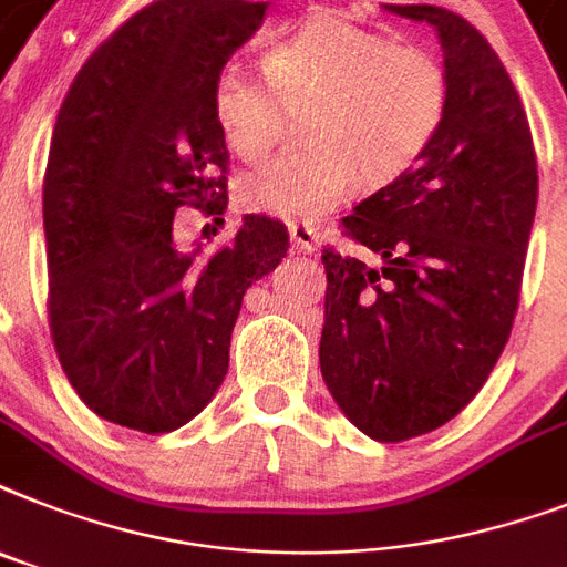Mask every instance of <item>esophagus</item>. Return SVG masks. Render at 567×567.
<instances>
[{"label":"esophagus","instance_id":"1","mask_svg":"<svg viewBox=\"0 0 567 567\" xmlns=\"http://www.w3.org/2000/svg\"><path fill=\"white\" fill-rule=\"evenodd\" d=\"M288 233H291V247L297 252H315L317 244H320V229L308 220H299V224H288Z\"/></svg>","mask_w":567,"mask_h":567}]
</instances>
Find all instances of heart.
Instances as JSON below:
<instances>
[{
	"label": "heart",
	"instance_id": "heart-1",
	"mask_svg": "<svg viewBox=\"0 0 567 567\" xmlns=\"http://www.w3.org/2000/svg\"><path fill=\"white\" fill-rule=\"evenodd\" d=\"M265 78L224 66L209 107L220 140L241 159L268 154L285 107H311L302 136L311 145L276 156L238 179L252 212L315 220L355 188L388 186L427 151L449 110V75L427 49L390 43L334 13H311L265 52Z\"/></svg>",
	"mask_w": 567,
	"mask_h": 567
}]
</instances>
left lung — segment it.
I'll return each mask as SVG.
<instances>
[{
  "label": "left lung",
  "instance_id": "obj_1",
  "mask_svg": "<svg viewBox=\"0 0 567 567\" xmlns=\"http://www.w3.org/2000/svg\"><path fill=\"white\" fill-rule=\"evenodd\" d=\"M434 25L443 127L419 163L343 218L370 259L323 250L320 370L358 431L402 443L457 416L507 347L538 200L522 99L486 37L436 4H384Z\"/></svg>",
  "mask_w": 567,
  "mask_h": 567
}]
</instances>
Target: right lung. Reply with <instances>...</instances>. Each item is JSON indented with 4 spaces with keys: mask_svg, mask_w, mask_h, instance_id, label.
I'll return each instance as SVG.
<instances>
[{
    "mask_svg": "<svg viewBox=\"0 0 567 567\" xmlns=\"http://www.w3.org/2000/svg\"><path fill=\"white\" fill-rule=\"evenodd\" d=\"M265 11L151 2L92 52L58 113L43 179L49 329L69 384L113 425L168 434L204 411L244 293L288 252L268 215H244L215 252L174 244L179 206L227 209L209 92Z\"/></svg>",
    "mask_w": 567,
    "mask_h": 567,
    "instance_id": "1",
    "label": "right lung"
}]
</instances>
